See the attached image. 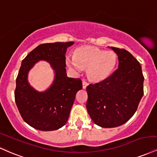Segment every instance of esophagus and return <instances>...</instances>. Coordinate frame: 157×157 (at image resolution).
<instances>
[{"instance_id": "obj_1", "label": "esophagus", "mask_w": 157, "mask_h": 157, "mask_svg": "<svg viewBox=\"0 0 157 157\" xmlns=\"http://www.w3.org/2000/svg\"><path fill=\"white\" fill-rule=\"evenodd\" d=\"M88 86V82H87L85 80H82V88H83V89H86V87Z\"/></svg>"}]
</instances>
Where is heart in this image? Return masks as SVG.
<instances>
[{"mask_svg":"<svg viewBox=\"0 0 157 157\" xmlns=\"http://www.w3.org/2000/svg\"><path fill=\"white\" fill-rule=\"evenodd\" d=\"M116 54L113 51H104L92 47L77 49L75 58H67V63L77 72L88 69V77L95 82L109 76L116 63Z\"/></svg>","mask_w":157,"mask_h":157,"instance_id":"b5f03b06","label":"heart"}]
</instances>
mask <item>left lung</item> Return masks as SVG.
Instances as JSON below:
<instances>
[{"label": "left lung", "mask_w": 157, "mask_h": 157, "mask_svg": "<svg viewBox=\"0 0 157 157\" xmlns=\"http://www.w3.org/2000/svg\"><path fill=\"white\" fill-rule=\"evenodd\" d=\"M111 49L118 56V68L104 80L86 88L88 114L97 125L104 128L127 122L144 94V77L138 60L124 49Z\"/></svg>", "instance_id": "left-lung-1"}]
</instances>
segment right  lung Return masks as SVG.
<instances>
[{"label":"right lung","instance_id":"obj_1","mask_svg":"<svg viewBox=\"0 0 157 157\" xmlns=\"http://www.w3.org/2000/svg\"><path fill=\"white\" fill-rule=\"evenodd\" d=\"M74 44L47 43L39 45L22 60L16 79L14 99L22 119L41 131L60 129L67 123L76 94L82 89L80 78H70L66 73V52ZM39 60H47L55 71L52 86L39 92L27 82L28 71Z\"/></svg>","mask_w":157,"mask_h":157}]
</instances>
